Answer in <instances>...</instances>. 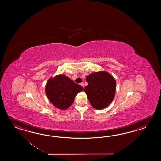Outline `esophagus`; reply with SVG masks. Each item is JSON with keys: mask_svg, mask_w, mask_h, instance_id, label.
<instances>
[{"mask_svg": "<svg viewBox=\"0 0 161 161\" xmlns=\"http://www.w3.org/2000/svg\"><path fill=\"white\" fill-rule=\"evenodd\" d=\"M80 85L82 86L83 87H84V83H83V82H82V83H80Z\"/></svg>", "mask_w": 161, "mask_h": 161, "instance_id": "esophagus-1", "label": "esophagus"}]
</instances>
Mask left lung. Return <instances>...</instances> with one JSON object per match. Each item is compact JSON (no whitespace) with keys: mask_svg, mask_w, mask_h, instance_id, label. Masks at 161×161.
<instances>
[{"mask_svg":"<svg viewBox=\"0 0 161 161\" xmlns=\"http://www.w3.org/2000/svg\"><path fill=\"white\" fill-rule=\"evenodd\" d=\"M88 85L84 88L89 102L93 108L103 109L109 105L115 95L116 82L106 72H93L86 77Z\"/></svg>","mask_w":161,"mask_h":161,"instance_id":"8db88e82","label":"left lung"}]
</instances>
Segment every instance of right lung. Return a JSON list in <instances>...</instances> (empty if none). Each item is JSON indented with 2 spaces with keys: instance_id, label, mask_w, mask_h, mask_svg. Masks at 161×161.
I'll return each mask as SVG.
<instances>
[{
  "instance_id": "obj_1",
  "label": "right lung",
  "mask_w": 161,
  "mask_h": 161,
  "mask_svg": "<svg viewBox=\"0 0 161 161\" xmlns=\"http://www.w3.org/2000/svg\"><path fill=\"white\" fill-rule=\"evenodd\" d=\"M83 88L65 75H59L48 80L45 92L51 103L60 109H66L74 101L76 94Z\"/></svg>"
}]
</instances>
